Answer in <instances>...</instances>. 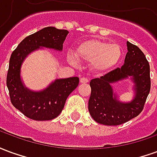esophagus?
Masks as SVG:
<instances>
[{
  "label": "esophagus",
  "instance_id": "34e87169",
  "mask_svg": "<svg viewBox=\"0 0 157 157\" xmlns=\"http://www.w3.org/2000/svg\"><path fill=\"white\" fill-rule=\"evenodd\" d=\"M89 82V80L86 77H82V78L80 79V82L81 83H87Z\"/></svg>",
  "mask_w": 157,
  "mask_h": 157
}]
</instances>
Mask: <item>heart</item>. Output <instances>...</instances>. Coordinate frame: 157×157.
Returning a JSON list of instances; mask_svg holds the SVG:
<instances>
[{
	"label": "heart",
	"mask_w": 157,
	"mask_h": 157,
	"mask_svg": "<svg viewBox=\"0 0 157 157\" xmlns=\"http://www.w3.org/2000/svg\"><path fill=\"white\" fill-rule=\"evenodd\" d=\"M74 55L80 60L91 62L92 68L97 71L105 72L118 64L121 58L122 48L116 43L90 39L81 43L75 48ZM67 60L71 65L76 64L75 57L71 55L67 56Z\"/></svg>",
	"instance_id": "obj_1"
}]
</instances>
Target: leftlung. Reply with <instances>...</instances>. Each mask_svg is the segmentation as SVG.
<instances>
[{"mask_svg":"<svg viewBox=\"0 0 157 157\" xmlns=\"http://www.w3.org/2000/svg\"><path fill=\"white\" fill-rule=\"evenodd\" d=\"M124 64L90 82L92 89L88 110L92 118L99 124L119 125L138 116L144 109L151 90L150 65L144 53L136 45L127 42ZM132 77L135 97L131 102L122 103L117 99L111 84Z\"/></svg>","mask_w":157,"mask_h":157,"instance_id":"1","label":"left lung"}]
</instances>
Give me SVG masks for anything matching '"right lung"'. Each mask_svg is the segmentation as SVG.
<instances>
[{
  "instance_id": "obj_1",
  "label": "right lung",
  "mask_w": 157,
  "mask_h": 157,
  "mask_svg": "<svg viewBox=\"0 0 157 157\" xmlns=\"http://www.w3.org/2000/svg\"><path fill=\"white\" fill-rule=\"evenodd\" d=\"M69 33L67 30L47 27L26 37L12 52L6 76V86L12 105L26 117L38 120H51L59 115L68 96L79 84L78 77L57 79L47 88L33 92L27 88L21 79V66L24 59L39 47L63 49Z\"/></svg>"
}]
</instances>
